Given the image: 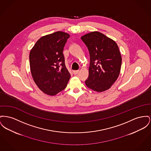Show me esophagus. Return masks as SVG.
<instances>
[{"label": "esophagus", "mask_w": 151, "mask_h": 151, "mask_svg": "<svg viewBox=\"0 0 151 151\" xmlns=\"http://www.w3.org/2000/svg\"><path fill=\"white\" fill-rule=\"evenodd\" d=\"M79 72V71H78V70H77V71H73V74L76 75H77Z\"/></svg>", "instance_id": "34e87169"}]
</instances>
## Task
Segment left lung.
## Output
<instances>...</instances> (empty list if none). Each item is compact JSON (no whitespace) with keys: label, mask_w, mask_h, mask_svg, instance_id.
I'll return each mask as SVG.
<instances>
[{"label":"left lung","mask_w":151,"mask_h":151,"mask_svg":"<svg viewBox=\"0 0 151 151\" xmlns=\"http://www.w3.org/2000/svg\"><path fill=\"white\" fill-rule=\"evenodd\" d=\"M90 55L89 76L86 86L101 92L110 88L117 79L121 70L122 56L115 42L98 31L81 37Z\"/></svg>","instance_id":"1"}]
</instances>
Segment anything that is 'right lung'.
Returning <instances> with one entry per match:
<instances>
[{"mask_svg":"<svg viewBox=\"0 0 151 151\" xmlns=\"http://www.w3.org/2000/svg\"><path fill=\"white\" fill-rule=\"evenodd\" d=\"M70 36L63 31L43 36L30 51L29 65L33 80L48 95H56L64 89L70 79L63 53Z\"/></svg>","mask_w":151,"mask_h":151,"instance_id":"1","label":"right lung"}]
</instances>
